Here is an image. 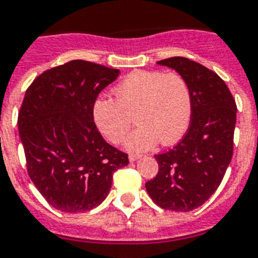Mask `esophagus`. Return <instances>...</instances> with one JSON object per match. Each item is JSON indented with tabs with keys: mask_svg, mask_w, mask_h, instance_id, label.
Instances as JSON below:
<instances>
[{
	"mask_svg": "<svg viewBox=\"0 0 258 258\" xmlns=\"http://www.w3.org/2000/svg\"><path fill=\"white\" fill-rule=\"evenodd\" d=\"M140 157H142V156H140V155H130L128 156V160L131 162H134V161H136V160H139Z\"/></svg>",
	"mask_w": 258,
	"mask_h": 258,
	"instance_id": "34e87169",
	"label": "esophagus"
}]
</instances>
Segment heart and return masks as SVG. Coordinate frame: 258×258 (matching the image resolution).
Returning a JSON list of instances; mask_svg holds the SVG:
<instances>
[{
    "instance_id": "b5f03b06",
    "label": "heart",
    "mask_w": 258,
    "mask_h": 258,
    "mask_svg": "<svg viewBox=\"0 0 258 258\" xmlns=\"http://www.w3.org/2000/svg\"><path fill=\"white\" fill-rule=\"evenodd\" d=\"M114 99L99 98L93 105V120L106 140L119 143L133 123L138 127L123 142L131 152H143L157 143L178 142L191 119V93L178 73L135 71L112 89Z\"/></svg>"
}]
</instances>
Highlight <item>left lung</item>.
<instances>
[{
	"mask_svg": "<svg viewBox=\"0 0 258 258\" xmlns=\"http://www.w3.org/2000/svg\"><path fill=\"white\" fill-rule=\"evenodd\" d=\"M159 66L174 69L191 93V120L182 140L156 155L159 173L146 182L153 202L172 211H191L213 196L233 152L236 103L215 72L186 57H169Z\"/></svg>",
	"mask_w": 258,
	"mask_h": 258,
	"instance_id": "1",
	"label": "left lung"
}]
</instances>
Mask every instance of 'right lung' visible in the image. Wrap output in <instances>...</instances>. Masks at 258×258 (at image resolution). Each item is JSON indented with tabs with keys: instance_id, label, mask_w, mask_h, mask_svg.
<instances>
[{
	"instance_id": "right-lung-1",
	"label": "right lung",
	"mask_w": 258,
	"mask_h": 258,
	"mask_svg": "<svg viewBox=\"0 0 258 258\" xmlns=\"http://www.w3.org/2000/svg\"><path fill=\"white\" fill-rule=\"evenodd\" d=\"M118 69L72 60L48 69L26 90L18 115L27 172L45 201L62 213L99 206L127 155L106 143L93 120L99 92Z\"/></svg>"
}]
</instances>
